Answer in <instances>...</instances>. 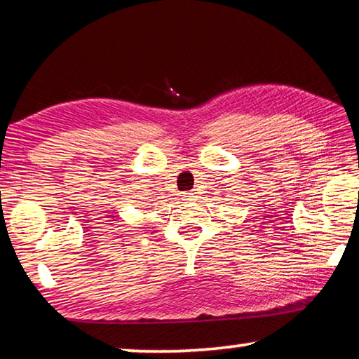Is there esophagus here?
<instances>
[{
	"instance_id": "1",
	"label": "esophagus",
	"mask_w": 359,
	"mask_h": 359,
	"mask_svg": "<svg viewBox=\"0 0 359 359\" xmlns=\"http://www.w3.org/2000/svg\"><path fill=\"white\" fill-rule=\"evenodd\" d=\"M184 198L185 199H194V193L193 191H185L184 193Z\"/></svg>"
}]
</instances>
